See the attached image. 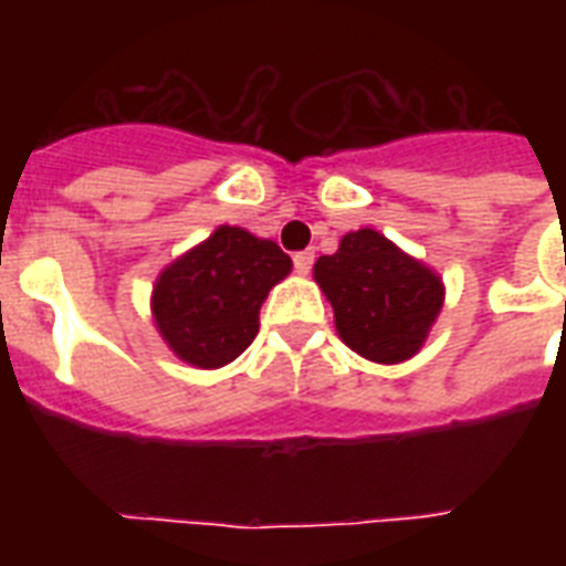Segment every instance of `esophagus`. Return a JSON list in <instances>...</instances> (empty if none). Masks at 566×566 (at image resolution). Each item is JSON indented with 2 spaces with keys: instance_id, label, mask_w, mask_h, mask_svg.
Segmentation results:
<instances>
[{
  "instance_id": "1",
  "label": "esophagus",
  "mask_w": 566,
  "mask_h": 566,
  "mask_svg": "<svg viewBox=\"0 0 566 566\" xmlns=\"http://www.w3.org/2000/svg\"><path fill=\"white\" fill-rule=\"evenodd\" d=\"M311 266H314V252H311V249H305V252H296V255H293V270H296L300 275H308Z\"/></svg>"
}]
</instances>
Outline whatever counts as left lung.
I'll use <instances>...</instances> for the list:
<instances>
[{
  "instance_id": "obj_1",
  "label": "left lung",
  "mask_w": 566,
  "mask_h": 566,
  "mask_svg": "<svg viewBox=\"0 0 566 566\" xmlns=\"http://www.w3.org/2000/svg\"><path fill=\"white\" fill-rule=\"evenodd\" d=\"M314 282L332 302L340 340L376 364L420 353L447 296L429 264L376 229L344 234L335 255L317 258Z\"/></svg>"
}]
</instances>
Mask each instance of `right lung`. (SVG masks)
Instances as JSON below:
<instances>
[{"instance_id":"1","label":"right lung","mask_w":566,"mask_h":566,"mask_svg":"<svg viewBox=\"0 0 566 566\" xmlns=\"http://www.w3.org/2000/svg\"><path fill=\"white\" fill-rule=\"evenodd\" d=\"M291 266L273 240L220 226L155 279V328L196 370L226 367L255 340L258 311Z\"/></svg>"}]
</instances>
